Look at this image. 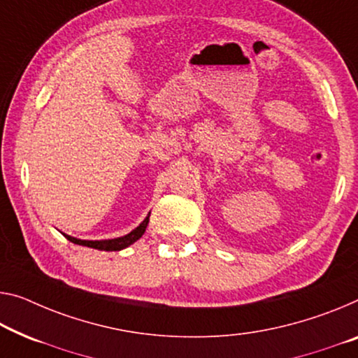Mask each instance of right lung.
I'll return each instance as SVG.
<instances>
[{
    "mask_svg": "<svg viewBox=\"0 0 358 358\" xmlns=\"http://www.w3.org/2000/svg\"><path fill=\"white\" fill-rule=\"evenodd\" d=\"M148 217H150V214H148L144 221L137 225L133 232H129L128 235H124V236H118V238H112V240H80V238H75V236H70V235H65V234H64V236L67 240H70L71 243L87 246V248H94V250H101V251H120V250L128 248L129 245H133L134 241H137L142 235H144L145 229H147V224H148Z\"/></svg>",
    "mask_w": 358,
    "mask_h": 358,
    "instance_id": "right-lung-1",
    "label": "right lung"
}]
</instances>
